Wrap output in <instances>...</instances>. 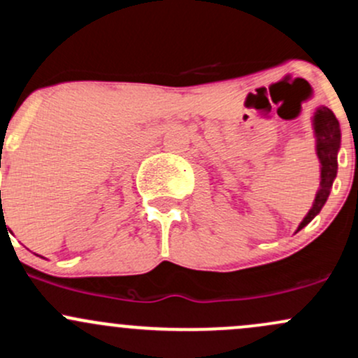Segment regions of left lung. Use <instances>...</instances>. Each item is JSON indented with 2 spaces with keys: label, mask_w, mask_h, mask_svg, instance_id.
I'll use <instances>...</instances> for the list:
<instances>
[{
  "label": "left lung",
  "mask_w": 358,
  "mask_h": 358,
  "mask_svg": "<svg viewBox=\"0 0 358 358\" xmlns=\"http://www.w3.org/2000/svg\"><path fill=\"white\" fill-rule=\"evenodd\" d=\"M314 131H316L317 138V157L321 160V182H319V191L316 194V199H314L313 208L309 210L307 217L299 225V230L309 224L319 211H321L322 206H324L338 171L336 155L338 150H340L341 133L340 122H338V119L331 109H328V107H319L316 110V116H314Z\"/></svg>",
  "instance_id": "left-lung-1"
}]
</instances>
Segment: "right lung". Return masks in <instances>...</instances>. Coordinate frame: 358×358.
Wrapping results in <instances>:
<instances>
[{
  "instance_id": "1",
  "label": "right lung",
  "mask_w": 358,
  "mask_h": 358,
  "mask_svg": "<svg viewBox=\"0 0 358 358\" xmlns=\"http://www.w3.org/2000/svg\"><path fill=\"white\" fill-rule=\"evenodd\" d=\"M1 218H3V220H1V227H3V229H6V222H5V217H3V206H1Z\"/></svg>"
}]
</instances>
